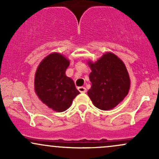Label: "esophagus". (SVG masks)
<instances>
[{
    "mask_svg": "<svg viewBox=\"0 0 159 159\" xmlns=\"http://www.w3.org/2000/svg\"><path fill=\"white\" fill-rule=\"evenodd\" d=\"M78 90H79L81 93H86V89L85 88V87H83V86L79 87V88H78Z\"/></svg>",
    "mask_w": 159,
    "mask_h": 159,
    "instance_id": "obj_1",
    "label": "esophagus"
}]
</instances>
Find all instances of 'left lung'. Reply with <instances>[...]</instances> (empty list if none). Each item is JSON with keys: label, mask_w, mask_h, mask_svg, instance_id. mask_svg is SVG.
<instances>
[{"label": "left lung", "mask_w": 159, "mask_h": 159, "mask_svg": "<svg viewBox=\"0 0 159 159\" xmlns=\"http://www.w3.org/2000/svg\"><path fill=\"white\" fill-rule=\"evenodd\" d=\"M92 86L88 95L93 105L103 111L114 108L129 93L130 79L125 64L117 56L106 52L95 62L89 61Z\"/></svg>", "instance_id": "left-lung-1"}]
</instances>
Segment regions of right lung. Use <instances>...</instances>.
Segmentation results:
<instances>
[{
	"label": "right lung",
	"instance_id": "add662e5",
	"mask_svg": "<svg viewBox=\"0 0 159 159\" xmlns=\"http://www.w3.org/2000/svg\"><path fill=\"white\" fill-rule=\"evenodd\" d=\"M70 61L63 54L54 52L42 60L34 80L35 92L39 98L54 111L63 112L72 105L80 93L74 82L66 75Z\"/></svg>",
	"mask_w": 159,
	"mask_h": 159
}]
</instances>
